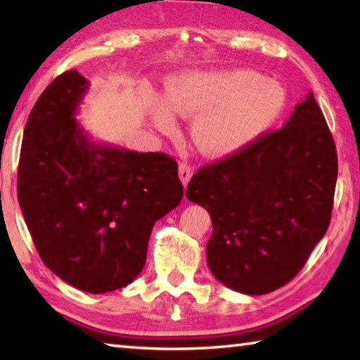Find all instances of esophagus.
Wrapping results in <instances>:
<instances>
[{"label": "esophagus", "mask_w": 360, "mask_h": 360, "mask_svg": "<svg viewBox=\"0 0 360 360\" xmlns=\"http://www.w3.org/2000/svg\"><path fill=\"white\" fill-rule=\"evenodd\" d=\"M192 178V168L187 165V163H179V179L182 182V186H187L188 181Z\"/></svg>", "instance_id": "esophagus-1"}]
</instances>
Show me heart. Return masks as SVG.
Returning a JSON list of instances; mask_svg holds the SVG:
<instances>
[{"label": "heart", "instance_id": "1", "mask_svg": "<svg viewBox=\"0 0 360 360\" xmlns=\"http://www.w3.org/2000/svg\"><path fill=\"white\" fill-rule=\"evenodd\" d=\"M285 101L283 85L257 71H187L167 82L163 100L150 103L149 119L157 130L173 133L174 114L195 117L191 136L197 149L208 157H227L270 130Z\"/></svg>", "mask_w": 360, "mask_h": 360}]
</instances>
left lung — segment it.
Instances as JSON below:
<instances>
[{
    "mask_svg": "<svg viewBox=\"0 0 360 360\" xmlns=\"http://www.w3.org/2000/svg\"><path fill=\"white\" fill-rule=\"evenodd\" d=\"M338 162L309 92L281 130L200 168L186 191L210 212L206 259L231 290L262 295L288 284L330 224Z\"/></svg>",
    "mask_w": 360,
    "mask_h": 360,
    "instance_id": "left-lung-1",
    "label": "left lung"
}]
</instances>
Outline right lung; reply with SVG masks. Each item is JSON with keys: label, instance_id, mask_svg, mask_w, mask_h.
Masks as SVG:
<instances>
[{"label": "right lung", "instance_id": "obj_1", "mask_svg": "<svg viewBox=\"0 0 360 360\" xmlns=\"http://www.w3.org/2000/svg\"><path fill=\"white\" fill-rule=\"evenodd\" d=\"M89 85L71 70L41 94L23 130L17 197L49 270L105 294L141 273L152 227L184 191L174 158L90 138L76 119Z\"/></svg>", "mask_w": 360, "mask_h": 360}]
</instances>
